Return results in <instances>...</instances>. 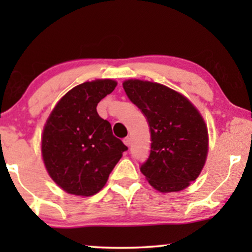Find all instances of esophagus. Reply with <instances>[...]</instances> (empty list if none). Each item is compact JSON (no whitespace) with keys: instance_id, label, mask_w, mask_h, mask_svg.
I'll list each match as a JSON object with an SVG mask.
<instances>
[{"instance_id":"esophagus-1","label":"esophagus","mask_w":252,"mask_h":252,"mask_svg":"<svg viewBox=\"0 0 252 252\" xmlns=\"http://www.w3.org/2000/svg\"><path fill=\"white\" fill-rule=\"evenodd\" d=\"M123 143L126 144V146H130L131 145V138H130V137H126V138L123 139Z\"/></svg>"}]
</instances>
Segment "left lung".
Returning a JSON list of instances; mask_svg holds the SVG:
<instances>
[{
    "mask_svg": "<svg viewBox=\"0 0 252 252\" xmlns=\"http://www.w3.org/2000/svg\"><path fill=\"white\" fill-rule=\"evenodd\" d=\"M123 89L150 126V156L140 172L160 192L186 189L205 165L209 151L205 121L186 96L165 85L129 79Z\"/></svg>",
    "mask_w": 252,
    "mask_h": 252,
    "instance_id": "left-lung-1",
    "label": "left lung"
}]
</instances>
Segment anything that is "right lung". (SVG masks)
Masks as SVG:
<instances>
[{
	"mask_svg": "<svg viewBox=\"0 0 252 252\" xmlns=\"http://www.w3.org/2000/svg\"><path fill=\"white\" fill-rule=\"evenodd\" d=\"M116 85L112 79L77 85L47 120L41 137L43 163L54 182L68 193L87 197L99 192L128 150L96 112L100 100Z\"/></svg>",
	"mask_w": 252,
	"mask_h": 252,
	"instance_id": "add662e5",
	"label": "right lung"
}]
</instances>
